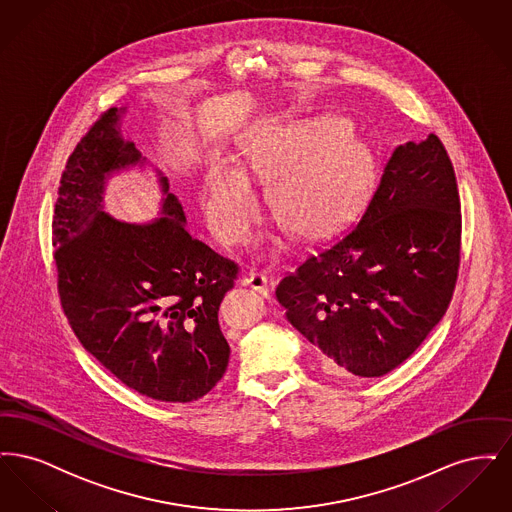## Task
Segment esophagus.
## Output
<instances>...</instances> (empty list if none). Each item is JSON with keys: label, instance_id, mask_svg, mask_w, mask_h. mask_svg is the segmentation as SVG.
<instances>
[{"label": "esophagus", "instance_id": "esophagus-1", "mask_svg": "<svg viewBox=\"0 0 512 512\" xmlns=\"http://www.w3.org/2000/svg\"><path fill=\"white\" fill-rule=\"evenodd\" d=\"M245 284L249 288H253L255 292L261 293L263 297H270L272 292V284H270V278L265 274H259V272H251L247 278H245Z\"/></svg>", "mask_w": 512, "mask_h": 512}]
</instances>
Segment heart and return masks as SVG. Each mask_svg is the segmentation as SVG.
Listing matches in <instances>:
<instances>
[{"label":"heart","instance_id":"1","mask_svg":"<svg viewBox=\"0 0 512 512\" xmlns=\"http://www.w3.org/2000/svg\"><path fill=\"white\" fill-rule=\"evenodd\" d=\"M334 117L284 128H257L230 153L232 167L215 161L203 176L201 209L211 232L228 245L244 244L259 217L249 182L272 180V211L303 238L334 230L359 205L370 178V155L343 136Z\"/></svg>","mask_w":512,"mask_h":512}]
</instances>
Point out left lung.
<instances>
[{"mask_svg":"<svg viewBox=\"0 0 512 512\" xmlns=\"http://www.w3.org/2000/svg\"><path fill=\"white\" fill-rule=\"evenodd\" d=\"M461 199L436 134L395 147L361 220L276 286L326 372L378 378L445 315L461 265Z\"/></svg>","mask_w":512,"mask_h":512,"instance_id":"obj_1","label":"left lung"}]
</instances>
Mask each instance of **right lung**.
<instances>
[{
    "label": "right lung",
    "mask_w": 512,
    "mask_h": 512,
    "mask_svg": "<svg viewBox=\"0 0 512 512\" xmlns=\"http://www.w3.org/2000/svg\"><path fill=\"white\" fill-rule=\"evenodd\" d=\"M121 113H101L61 174L53 215L57 292L74 336L124 386L190 403L226 372L230 345L219 307L240 267L192 238L165 176V217L128 224L103 213L107 176L144 163L121 138Z\"/></svg>",
    "instance_id": "1"
}]
</instances>
